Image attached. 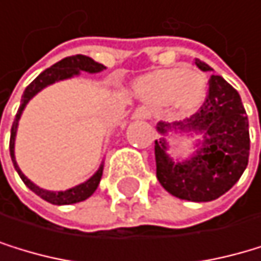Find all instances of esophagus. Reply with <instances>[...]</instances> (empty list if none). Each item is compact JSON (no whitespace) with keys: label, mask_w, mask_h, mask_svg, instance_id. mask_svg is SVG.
<instances>
[{"label":"esophagus","mask_w":261,"mask_h":261,"mask_svg":"<svg viewBox=\"0 0 261 261\" xmlns=\"http://www.w3.org/2000/svg\"><path fill=\"white\" fill-rule=\"evenodd\" d=\"M149 115H150V112L147 107H138L133 112V118H138V120H146V118H149Z\"/></svg>","instance_id":"34e87169"}]
</instances>
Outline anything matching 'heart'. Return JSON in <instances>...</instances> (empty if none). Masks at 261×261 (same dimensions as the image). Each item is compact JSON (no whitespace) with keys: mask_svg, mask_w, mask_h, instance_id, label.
Segmentation results:
<instances>
[{"mask_svg":"<svg viewBox=\"0 0 261 261\" xmlns=\"http://www.w3.org/2000/svg\"><path fill=\"white\" fill-rule=\"evenodd\" d=\"M136 93L152 104H173L178 111L192 112L205 101V76L186 67L160 69L138 78Z\"/></svg>","mask_w":261,"mask_h":261,"instance_id":"1","label":"heart"}]
</instances>
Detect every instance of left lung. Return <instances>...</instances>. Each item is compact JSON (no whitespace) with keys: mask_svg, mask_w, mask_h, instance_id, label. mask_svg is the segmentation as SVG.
<instances>
[{"mask_svg":"<svg viewBox=\"0 0 261 261\" xmlns=\"http://www.w3.org/2000/svg\"><path fill=\"white\" fill-rule=\"evenodd\" d=\"M200 70L212 67L196 59ZM157 179L171 196L191 202H210L228 192L247 168L250 138L249 118L239 93L220 75L208 80V96L200 111L183 122L157 123ZM199 136L191 158L174 162L168 154L166 136Z\"/></svg>","mask_w":261,"mask_h":261,"instance_id":"1","label":"left lung"}]
</instances>
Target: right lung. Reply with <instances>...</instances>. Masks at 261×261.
<instances>
[{"label": "right lung", "mask_w": 261, "mask_h": 261, "mask_svg": "<svg viewBox=\"0 0 261 261\" xmlns=\"http://www.w3.org/2000/svg\"><path fill=\"white\" fill-rule=\"evenodd\" d=\"M104 69H106V67L102 64H99V62L93 61L91 57L83 56V54L65 57V59L56 62L54 65L49 67V69H46L44 72H41L27 88H25V91L22 94L20 107H19L17 114H15L14 123H12V128H11V141H9L11 159H12V164H14L15 171H17L19 176L22 178L25 186H27L29 189H32L36 196H40L46 202H49V204H54V205H70V204H76V202L86 200L90 196H93V192L99 186V181H101L102 170H104V162L101 164V167L97 168V171L91 178H88L85 183L76 185V186H73L70 189H65V191H48V189H43L40 186H36L33 181H30L27 176L22 173V170L19 168L17 162H15L14 146H15V135H17V126H19V120L22 117V112H23L25 106H27L41 90H44L46 86H49L53 83H57V82H62V80H69V78H73L76 75H80V72L99 73V72H102Z\"/></svg>", "instance_id": "right-lung-1"}]
</instances>
